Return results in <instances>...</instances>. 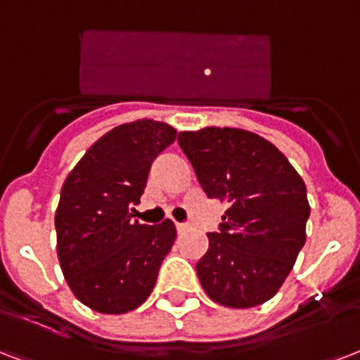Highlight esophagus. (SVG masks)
<instances>
[{
  "instance_id": "obj_1",
  "label": "esophagus",
  "mask_w": 360,
  "mask_h": 360,
  "mask_svg": "<svg viewBox=\"0 0 360 360\" xmlns=\"http://www.w3.org/2000/svg\"><path fill=\"white\" fill-rule=\"evenodd\" d=\"M176 231L182 235V233H186V231H189V225L188 224H176Z\"/></svg>"
}]
</instances>
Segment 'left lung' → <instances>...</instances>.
<instances>
[{"mask_svg":"<svg viewBox=\"0 0 360 360\" xmlns=\"http://www.w3.org/2000/svg\"><path fill=\"white\" fill-rule=\"evenodd\" d=\"M178 144L208 199L227 205L197 263L206 295L227 308L272 299L306 242L304 180L272 142L236 127L182 131Z\"/></svg>","mask_w":360,"mask_h":360,"instance_id":"obj_1","label":"left lung"}]
</instances>
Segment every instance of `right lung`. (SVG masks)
<instances>
[{"instance_id":"add662e5","label":"right lung","mask_w":360,"mask_h":360,"mask_svg":"<svg viewBox=\"0 0 360 360\" xmlns=\"http://www.w3.org/2000/svg\"><path fill=\"white\" fill-rule=\"evenodd\" d=\"M176 129L136 120L94 142L63 182L56 235L61 272L75 297L99 314H127L148 299L176 229L171 219H133L150 167Z\"/></svg>"}]
</instances>
